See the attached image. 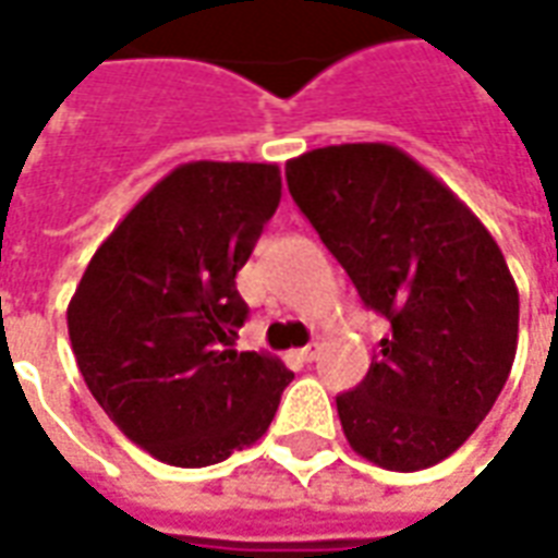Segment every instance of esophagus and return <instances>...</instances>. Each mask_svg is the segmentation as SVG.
<instances>
[{
    "mask_svg": "<svg viewBox=\"0 0 558 558\" xmlns=\"http://www.w3.org/2000/svg\"><path fill=\"white\" fill-rule=\"evenodd\" d=\"M295 355H299L302 362H314V359H316V343H311V347H304V350H299V352H295Z\"/></svg>",
    "mask_w": 558,
    "mask_h": 558,
    "instance_id": "34e87169",
    "label": "esophagus"
}]
</instances>
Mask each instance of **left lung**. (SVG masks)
I'll return each instance as SVG.
<instances>
[{"label":"left lung","mask_w":558,"mask_h":558,"mask_svg":"<svg viewBox=\"0 0 558 558\" xmlns=\"http://www.w3.org/2000/svg\"><path fill=\"white\" fill-rule=\"evenodd\" d=\"M287 184L367 307L388 319L338 398L355 454L418 472L454 454L502 391L520 295L472 208L403 148L343 143L287 160Z\"/></svg>","instance_id":"left-lung-1"}]
</instances>
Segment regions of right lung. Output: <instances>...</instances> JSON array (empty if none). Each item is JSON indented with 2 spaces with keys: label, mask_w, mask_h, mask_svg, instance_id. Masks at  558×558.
<instances>
[{
  "label": "right lung",
  "mask_w": 558,
  "mask_h": 558,
  "mask_svg": "<svg viewBox=\"0 0 558 558\" xmlns=\"http://www.w3.org/2000/svg\"><path fill=\"white\" fill-rule=\"evenodd\" d=\"M278 203V163H179L104 239L68 304L92 398L160 463L211 466L254 445L292 383L275 355L235 350V275Z\"/></svg>",
  "instance_id": "right-lung-1"
}]
</instances>
